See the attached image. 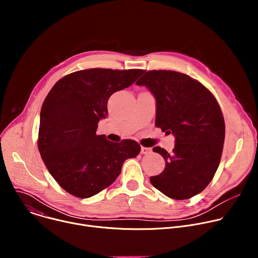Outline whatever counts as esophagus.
I'll return each mask as SVG.
<instances>
[{
	"label": "esophagus",
	"instance_id": "esophagus-1",
	"mask_svg": "<svg viewBox=\"0 0 258 258\" xmlns=\"http://www.w3.org/2000/svg\"><path fill=\"white\" fill-rule=\"evenodd\" d=\"M151 148H148V147H141V153L142 154H149L151 153Z\"/></svg>",
	"mask_w": 258,
	"mask_h": 258
}]
</instances>
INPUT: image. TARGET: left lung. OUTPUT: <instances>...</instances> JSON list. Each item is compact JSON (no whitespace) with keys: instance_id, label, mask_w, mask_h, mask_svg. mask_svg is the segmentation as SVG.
Segmentation results:
<instances>
[{"instance_id":"obj_1","label":"left lung","mask_w":258,"mask_h":258,"mask_svg":"<svg viewBox=\"0 0 258 258\" xmlns=\"http://www.w3.org/2000/svg\"><path fill=\"white\" fill-rule=\"evenodd\" d=\"M136 84L156 99L155 125L175 137L171 153L153 148L165 168L150 181L169 198H192L208 186L219 165L226 133L222 109L206 87L180 72L150 70Z\"/></svg>"}]
</instances>
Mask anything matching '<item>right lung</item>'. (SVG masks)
I'll list each match as a JSON object with an SVG mask.
<instances>
[{"mask_svg": "<svg viewBox=\"0 0 258 258\" xmlns=\"http://www.w3.org/2000/svg\"><path fill=\"white\" fill-rule=\"evenodd\" d=\"M145 70L91 68L59 80L46 97L38 146L49 172L66 192L89 198L109 187L123 162L138 156L134 140L113 143L97 135L113 93L133 85Z\"/></svg>", "mask_w": 258, "mask_h": 258, "instance_id": "1", "label": "right lung"}]
</instances>
